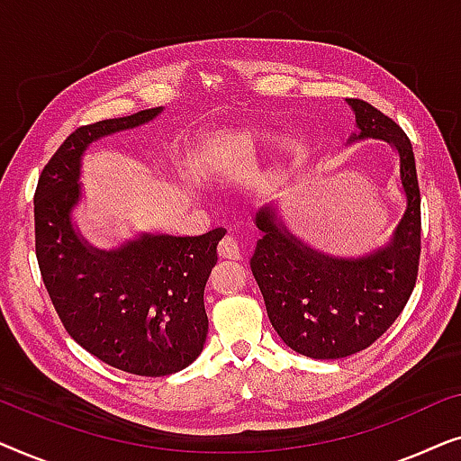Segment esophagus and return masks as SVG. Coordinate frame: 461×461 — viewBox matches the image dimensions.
I'll return each instance as SVG.
<instances>
[{"label": "esophagus", "instance_id": "obj_1", "mask_svg": "<svg viewBox=\"0 0 461 461\" xmlns=\"http://www.w3.org/2000/svg\"><path fill=\"white\" fill-rule=\"evenodd\" d=\"M218 254L222 258H229V260H239V258H241V254H243L241 241H239L237 237L226 235L218 245Z\"/></svg>", "mask_w": 461, "mask_h": 461}]
</instances>
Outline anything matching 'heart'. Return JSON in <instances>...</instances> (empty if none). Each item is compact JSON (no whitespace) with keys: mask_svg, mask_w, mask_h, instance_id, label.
<instances>
[{"mask_svg":"<svg viewBox=\"0 0 461 461\" xmlns=\"http://www.w3.org/2000/svg\"><path fill=\"white\" fill-rule=\"evenodd\" d=\"M270 142L273 136L260 130H243L239 134L216 138L201 150L199 166L205 174H222L249 166L267 150Z\"/></svg>","mask_w":461,"mask_h":461,"instance_id":"1","label":"heart"}]
</instances>
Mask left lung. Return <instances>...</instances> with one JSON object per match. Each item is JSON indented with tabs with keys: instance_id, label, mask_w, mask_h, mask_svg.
Listing matches in <instances>:
<instances>
[{
	"instance_id": "1",
	"label": "left lung",
	"mask_w": 461,
	"mask_h": 461,
	"mask_svg": "<svg viewBox=\"0 0 461 461\" xmlns=\"http://www.w3.org/2000/svg\"><path fill=\"white\" fill-rule=\"evenodd\" d=\"M357 130L346 147L388 142L399 157L405 210L386 243L358 256L312 248L283 220L279 201L258 207L262 232L249 267L275 331L289 348L311 358H342L367 348L394 323L413 292L420 262V186L409 138L365 100L346 98Z\"/></svg>"
}]
</instances>
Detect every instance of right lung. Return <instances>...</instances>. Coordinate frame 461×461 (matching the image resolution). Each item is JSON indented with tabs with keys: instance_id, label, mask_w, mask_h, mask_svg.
Returning <instances> with one entry per match:
<instances>
[{
	"instance_id": "1",
	"label": "right lung",
	"mask_w": 461,
	"mask_h": 461,
	"mask_svg": "<svg viewBox=\"0 0 461 461\" xmlns=\"http://www.w3.org/2000/svg\"><path fill=\"white\" fill-rule=\"evenodd\" d=\"M161 113L157 106L77 128L43 167L35 191L37 262L68 336L111 367L149 377L176 374L203 350V292L226 230L138 232L115 248H96L81 235L73 212L86 199L87 149Z\"/></svg>"
}]
</instances>
